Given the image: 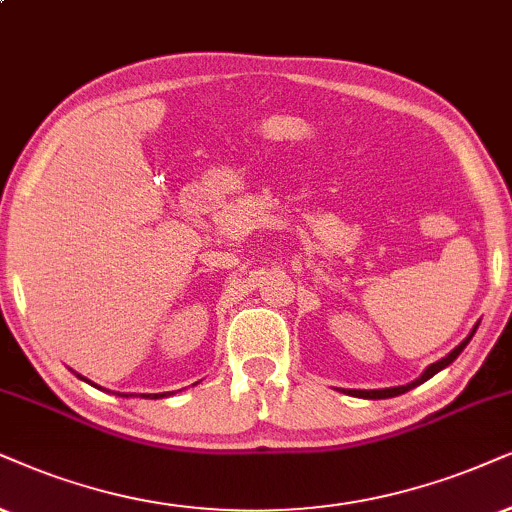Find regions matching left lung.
Here are the masks:
<instances>
[{"instance_id": "obj_1", "label": "left lung", "mask_w": 512, "mask_h": 512, "mask_svg": "<svg viewBox=\"0 0 512 512\" xmlns=\"http://www.w3.org/2000/svg\"><path fill=\"white\" fill-rule=\"evenodd\" d=\"M477 326H480V323H475V328H472L470 335L461 342V345H458L456 349H451V352L446 354L444 359H439V361H435V364H430V366L425 368V371H423V375H420V378L413 380V383H406V385H399V387H385V390H347V394H352V397H361V399H390V397H399V394H404V392L413 390V387L423 385L425 380H430L432 375L442 371V368H446L449 364H454L458 354H461L463 349H465V345H468V342L472 340V335H475ZM342 392H345V390H342Z\"/></svg>"}]
</instances>
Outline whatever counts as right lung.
<instances>
[{
	"label": "right lung",
	"mask_w": 512,
	"mask_h": 512,
	"mask_svg": "<svg viewBox=\"0 0 512 512\" xmlns=\"http://www.w3.org/2000/svg\"><path fill=\"white\" fill-rule=\"evenodd\" d=\"M75 375H77V378H80V380H84V383H89V385H94V383H92V380H87V378H82V375H80V373H75ZM94 387H99V385H94ZM99 390H101V387H99ZM165 394H167V392H163V394H153V397H155V399H158V397H165ZM118 397H129V394H118ZM144 397H151V394H144Z\"/></svg>",
	"instance_id": "right-lung-1"
}]
</instances>
